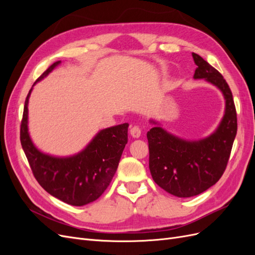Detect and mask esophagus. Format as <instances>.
Wrapping results in <instances>:
<instances>
[{
	"instance_id": "esophagus-1",
	"label": "esophagus",
	"mask_w": 255,
	"mask_h": 255,
	"mask_svg": "<svg viewBox=\"0 0 255 255\" xmlns=\"http://www.w3.org/2000/svg\"><path fill=\"white\" fill-rule=\"evenodd\" d=\"M129 133H130V135H132V137L138 138V137L140 136V134H141V129H140V128L138 127V126H134V127L130 128Z\"/></svg>"
}]
</instances>
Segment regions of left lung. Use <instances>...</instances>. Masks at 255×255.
Returning a JSON list of instances; mask_svg holds the SVG:
<instances>
[{
  "label": "left lung",
  "mask_w": 255,
  "mask_h": 255,
  "mask_svg": "<svg viewBox=\"0 0 255 255\" xmlns=\"http://www.w3.org/2000/svg\"><path fill=\"white\" fill-rule=\"evenodd\" d=\"M192 57L197 65L194 78L215 85L225 97L226 112L218 128L197 141L181 139L160 127H154L146 133L149 168L154 182L180 198L197 196L219 181L237 133L236 109L228 83L201 56L192 53Z\"/></svg>",
  "instance_id": "8db88e82"
}]
</instances>
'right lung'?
<instances>
[{"label":"right lung","mask_w":255,"mask_h":255,"mask_svg":"<svg viewBox=\"0 0 255 255\" xmlns=\"http://www.w3.org/2000/svg\"><path fill=\"white\" fill-rule=\"evenodd\" d=\"M59 64L51 65L34 85ZM32 89L24 103L20 140L35 179L45 191L67 204L83 206L94 202L109 187L117 170L128 143V123L100 130L86 148L73 156L48 155L36 148L28 134L27 104Z\"/></svg>","instance_id":"obj_1"}]
</instances>
